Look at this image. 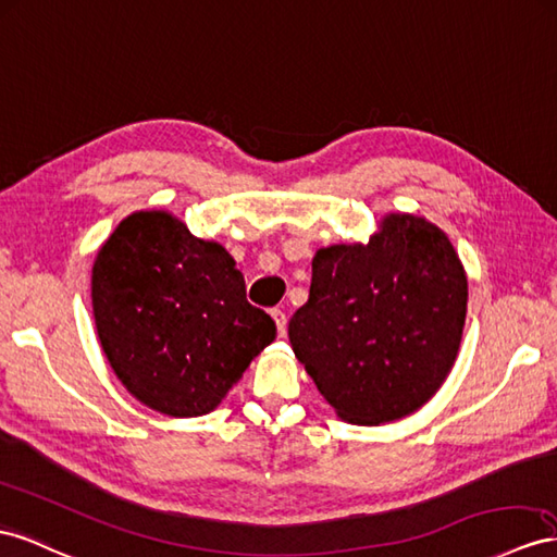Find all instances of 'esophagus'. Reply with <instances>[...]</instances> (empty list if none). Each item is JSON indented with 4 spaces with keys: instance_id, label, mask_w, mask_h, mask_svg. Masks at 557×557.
Returning <instances> with one entry per match:
<instances>
[{
    "instance_id": "esophagus-1",
    "label": "esophagus",
    "mask_w": 557,
    "mask_h": 557,
    "mask_svg": "<svg viewBox=\"0 0 557 557\" xmlns=\"http://www.w3.org/2000/svg\"><path fill=\"white\" fill-rule=\"evenodd\" d=\"M273 320H275V324H277V334H280V336L287 334V315H284V310L275 308V310H273Z\"/></svg>"
}]
</instances>
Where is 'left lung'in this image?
Returning <instances> with one entry per match:
<instances>
[{
  "mask_svg": "<svg viewBox=\"0 0 557 557\" xmlns=\"http://www.w3.org/2000/svg\"><path fill=\"white\" fill-rule=\"evenodd\" d=\"M466 301V273L447 235L391 213L367 245L315 253L289 341L341 419L388 423L425 405L447 379Z\"/></svg>",
  "mask_w": 557,
  "mask_h": 557,
  "instance_id": "obj_1",
  "label": "left lung"
}]
</instances>
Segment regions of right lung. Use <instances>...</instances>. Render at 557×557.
I'll return each instance as SVG.
<instances>
[{
	"label": "right lung",
	"instance_id": "obj_1",
	"mask_svg": "<svg viewBox=\"0 0 557 557\" xmlns=\"http://www.w3.org/2000/svg\"><path fill=\"white\" fill-rule=\"evenodd\" d=\"M96 330L112 372L166 417H202L277 334L247 301L245 277L216 242L166 211H138L94 263Z\"/></svg>",
	"mask_w": 557,
	"mask_h": 557
}]
</instances>
